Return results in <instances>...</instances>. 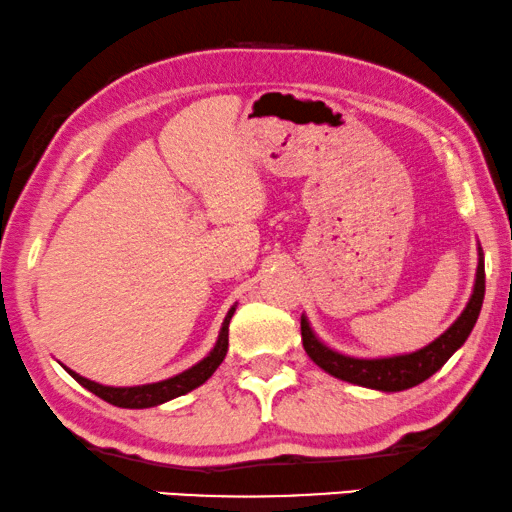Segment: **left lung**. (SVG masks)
I'll use <instances>...</instances> for the list:
<instances>
[{
  "instance_id": "8db88e82",
  "label": "left lung",
  "mask_w": 512,
  "mask_h": 512,
  "mask_svg": "<svg viewBox=\"0 0 512 512\" xmlns=\"http://www.w3.org/2000/svg\"><path fill=\"white\" fill-rule=\"evenodd\" d=\"M485 299V264H483V250L478 248V269H476V285L474 294L462 310V315L455 319L448 331L439 335L430 345L418 349V352L402 354V356H388V358H354L333 352L326 347L322 340L312 333L308 319L301 317V338L303 349L319 368L329 372V375L338 377L349 384L375 388V391L395 393L404 391V388L418 386L421 381L430 379L448 358H451L457 349L464 345L469 333L474 331V324L480 315Z\"/></svg>"
}]
</instances>
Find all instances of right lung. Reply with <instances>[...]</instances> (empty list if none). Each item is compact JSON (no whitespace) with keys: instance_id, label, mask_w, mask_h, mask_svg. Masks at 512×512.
Returning <instances> with one entry per match:
<instances>
[{"instance_id":"1","label":"right lung","mask_w":512,"mask_h":512,"mask_svg":"<svg viewBox=\"0 0 512 512\" xmlns=\"http://www.w3.org/2000/svg\"><path fill=\"white\" fill-rule=\"evenodd\" d=\"M236 305H232L230 312H227L225 322H223V329H220L218 335V342L216 347L211 349L207 358H202L200 363L193 365V368H188L186 372H181L177 377H170V379H163V381H156V384H144V386H103V384H96V381L80 377L78 372L68 370L66 372L71 375L75 381H78L80 386H85L87 391H91L98 398L114 404V407H124V409H147V407H156V404H163L167 400H174L179 398V395H186L193 391V388L202 386L204 381H207L220 363H223V358L227 354V338H230V319L234 315Z\"/></svg>"}]
</instances>
